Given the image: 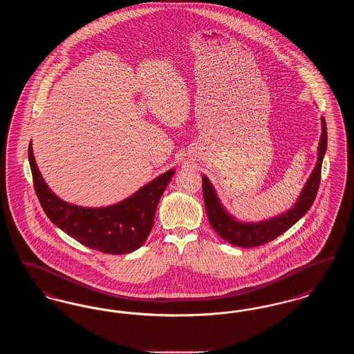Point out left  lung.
<instances>
[{
  "label": "left lung",
  "instance_id": "1",
  "mask_svg": "<svg viewBox=\"0 0 354 354\" xmlns=\"http://www.w3.org/2000/svg\"><path fill=\"white\" fill-rule=\"evenodd\" d=\"M321 124H322V133H321L319 158H317L316 167L313 169L312 175L309 176L308 182L304 185L299 201L290 209H288L286 214L279 215L277 218L264 220L260 223L237 221L223 208L214 187L209 183L208 178L203 175V198H204L207 216L209 220V224L221 239H224L232 245L243 247V248L263 245L270 243V240L276 239L277 236L284 234L286 230H289L296 221L301 219L308 212V209L312 207V204L316 199V195L320 187L321 166H322V159L328 145L325 119L321 118Z\"/></svg>",
  "mask_w": 354,
  "mask_h": 354
}]
</instances>
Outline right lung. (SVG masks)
<instances>
[{
    "mask_svg": "<svg viewBox=\"0 0 354 354\" xmlns=\"http://www.w3.org/2000/svg\"><path fill=\"white\" fill-rule=\"evenodd\" d=\"M28 155L34 189L48 218L81 244L111 254L133 252L143 245L151 232L159 199L175 174L174 169L162 174L123 202L86 208L64 202L53 194L35 165L32 143Z\"/></svg>",
    "mask_w": 354,
    "mask_h": 354,
    "instance_id": "obj_1",
    "label": "right lung"
}]
</instances>
